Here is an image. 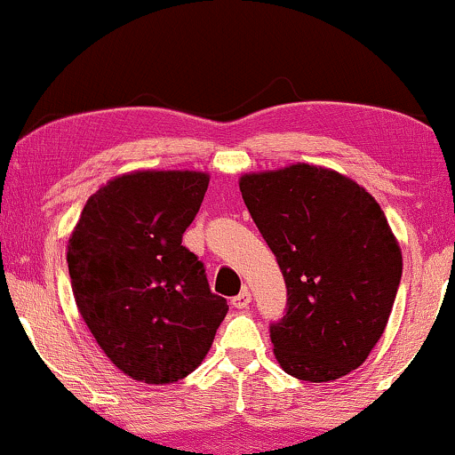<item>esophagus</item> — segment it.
Listing matches in <instances>:
<instances>
[{"instance_id": "esophagus-1", "label": "esophagus", "mask_w": 455, "mask_h": 455, "mask_svg": "<svg viewBox=\"0 0 455 455\" xmlns=\"http://www.w3.org/2000/svg\"><path fill=\"white\" fill-rule=\"evenodd\" d=\"M250 302H251V294H250V290H247V287H245V290H241L239 294L231 300L235 308H247V307H250Z\"/></svg>"}]
</instances>
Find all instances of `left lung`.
Masks as SVG:
<instances>
[{
	"instance_id": "left-lung-1",
	"label": "left lung",
	"mask_w": 455,
	"mask_h": 455,
	"mask_svg": "<svg viewBox=\"0 0 455 455\" xmlns=\"http://www.w3.org/2000/svg\"><path fill=\"white\" fill-rule=\"evenodd\" d=\"M239 188L285 279V315L270 323L279 365L308 382L347 376L380 340L401 283L387 216L363 187L308 164Z\"/></svg>"
}]
</instances>
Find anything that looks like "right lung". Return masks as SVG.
<instances>
[{"mask_svg":"<svg viewBox=\"0 0 455 455\" xmlns=\"http://www.w3.org/2000/svg\"><path fill=\"white\" fill-rule=\"evenodd\" d=\"M208 182L201 172L115 178L88 199L68 239L79 313L108 359L138 382L188 376L227 317L204 262L182 245Z\"/></svg>","mask_w":455,"mask_h":455,"instance_id":"right-lung-1","label":"right lung"}]
</instances>
